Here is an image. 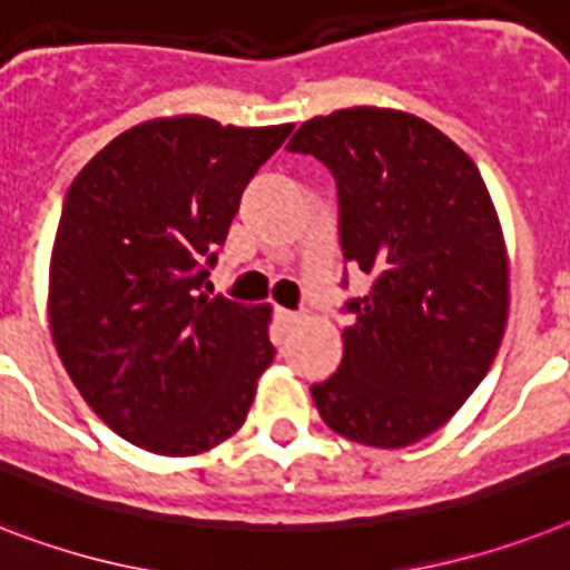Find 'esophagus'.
<instances>
[{"mask_svg": "<svg viewBox=\"0 0 570 570\" xmlns=\"http://www.w3.org/2000/svg\"><path fill=\"white\" fill-rule=\"evenodd\" d=\"M276 323L282 326V332H288V328H294L296 323H299V314L285 312V308H276Z\"/></svg>", "mask_w": 570, "mask_h": 570, "instance_id": "34e87169", "label": "esophagus"}]
</instances>
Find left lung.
I'll use <instances>...</instances> for the list:
<instances>
[{"mask_svg": "<svg viewBox=\"0 0 570 570\" xmlns=\"http://www.w3.org/2000/svg\"><path fill=\"white\" fill-rule=\"evenodd\" d=\"M288 150L335 174L343 258L373 279L314 404L355 443H420L463 407L504 337L510 256L487 183L443 130L390 107L314 116Z\"/></svg>", "mask_w": 570, "mask_h": 570, "instance_id": "obj_1", "label": "left lung"}]
</instances>
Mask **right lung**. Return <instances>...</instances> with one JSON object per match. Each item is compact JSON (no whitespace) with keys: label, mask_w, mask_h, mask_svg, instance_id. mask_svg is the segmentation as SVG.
I'll return each mask as SVG.
<instances>
[{"label":"right lung","mask_w":570,"mask_h":570,"mask_svg":"<svg viewBox=\"0 0 570 570\" xmlns=\"http://www.w3.org/2000/svg\"><path fill=\"white\" fill-rule=\"evenodd\" d=\"M291 130L163 116L107 142L66 191L51 341L83 402L127 443L191 458L247 420L276 355L271 305L200 285L244 186Z\"/></svg>","instance_id":"1"}]
</instances>
